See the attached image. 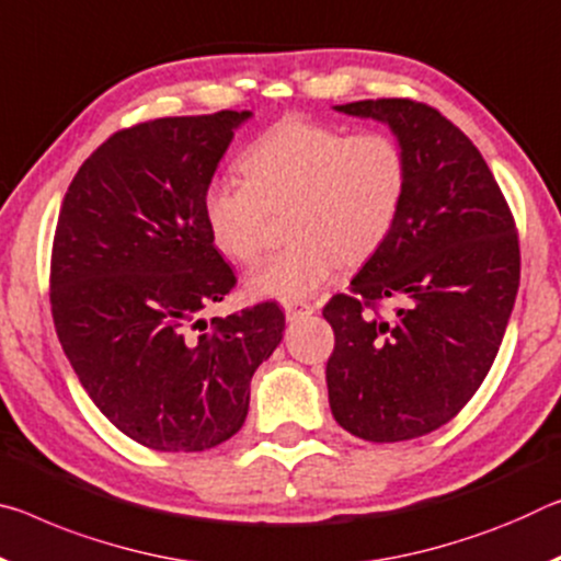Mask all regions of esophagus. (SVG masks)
<instances>
[{
    "label": "esophagus",
    "mask_w": 561,
    "mask_h": 561,
    "mask_svg": "<svg viewBox=\"0 0 561 561\" xmlns=\"http://www.w3.org/2000/svg\"><path fill=\"white\" fill-rule=\"evenodd\" d=\"M312 312H314V307L309 305V301H287V305H284V314H287V319H297V317H305Z\"/></svg>",
    "instance_id": "1"
}]
</instances>
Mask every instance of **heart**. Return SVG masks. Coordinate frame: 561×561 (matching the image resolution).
<instances>
[{
    "label": "heart",
    "instance_id": "obj_1",
    "mask_svg": "<svg viewBox=\"0 0 561 561\" xmlns=\"http://www.w3.org/2000/svg\"><path fill=\"white\" fill-rule=\"evenodd\" d=\"M244 182L215 176L202 192V219L227 260L249 264L262 252L270 217L284 215L287 249L249 274V295L305 299L387 242L404 207L409 159L387 131L329 127L284 117L242 157Z\"/></svg>",
    "mask_w": 561,
    "mask_h": 561
}]
</instances>
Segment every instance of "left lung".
<instances>
[{"mask_svg":"<svg viewBox=\"0 0 561 561\" xmlns=\"http://www.w3.org/2000/svg\"><path fill=\"white\" fill-rule=\"evenodd\" d=\"M336 110L392 127L409 186L392 234L322 309L329 407L354 437L404 442L457 416L492 367L519 289L517 225L472 139L434 106ZM385 300L398 307L385 313Z\"/></svg>","mask_w":561,"mask_h":561,"instance_id":"1","label":"left lung"}]
</instances>
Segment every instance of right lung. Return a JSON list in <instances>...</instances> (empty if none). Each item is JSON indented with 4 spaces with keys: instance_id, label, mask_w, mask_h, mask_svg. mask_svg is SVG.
Masks as SVG:
<instances>
[{
    "instance_id": "right-lung-1",
    "label": "right lung",
    "mask_w": 561,
    "mask_h": 561,
    "mask_svg": "<svg viewBox=\"0 0 561 561\" xmlns=\"http://www.w3.org/2000/svg\"><path fill=\"white\" fill-rule=\"evenodd\" d=\"M249 112L119 129L79 167L49 266L57 336L96 409L157 451H204L242 430L249 381L284 312L260 301L204 322L237 277L209 239L202 192Z\"/></svg>"
}]
</instances>
